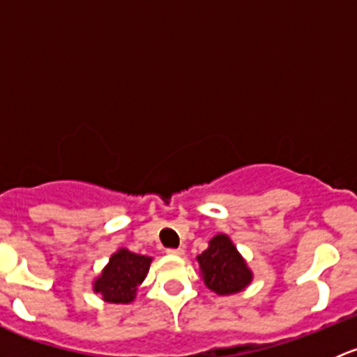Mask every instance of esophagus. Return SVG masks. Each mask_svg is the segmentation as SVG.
I'll use <instances>...</instances> for the list:
<instances>
[{
  "label": "esophagus",
  "instance_id": "esophagus-1",
  "mask_svg": "<svg viewBox=\"0 0 357 357\" xmlns=\"http://www.w3.org/2000/svg\"><path fill=\"white\" fill-rule=\"evenodd\" d=\"M165 252H167V254H171V255H183V254H185V250H183L181 247H179V248H167Z\"/></svg>",
  "mask_w": 357,
  "mask_h": 357
}]
</instances>
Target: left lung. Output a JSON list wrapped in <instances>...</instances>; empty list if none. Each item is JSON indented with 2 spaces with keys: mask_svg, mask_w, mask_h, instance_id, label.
<instances>
[{
  "mask_svg": "<svg viewBox=\"0 0 357 357\" xmlns=\"http://www.w3.org/2000/svg\"><path fill=\"white\" fill-rule=\"evenodd\" d=\"M204 283L219 295L236 294L250 283L252 273L226 235H218L197 257Z\"/></svg>",
  "mask_w": 357,
  "mask_h": 357,
  "instance_id": "left-lung-1",
  "label": "left lung"
}]
</instances>
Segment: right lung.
I'll return each mask as SVG.
<instances>
[{"mask_svg": "<svg viewBox=\"0 0 357 357\" xmlns=\"http://www.w3.org/2000/svg\"><path fill=\"white\" fill-rule=\"evenodd\" d=\"M150 262V257L121 248L117 254L112 255L102 276L95 282V291L102 294L109 302L128 304L135 298L139 283L145 280Z\"/></svg>", "mask_w": 357, "mask_h": 357, "instance_id": "obj_1", "label": "right lung"}]
</instances>
